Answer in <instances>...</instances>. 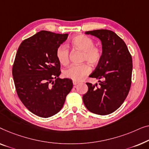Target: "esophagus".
<instances>
[{
	"mask_svg": "<svg viewBox=\"0 0 149 149\" xmlns=\"http://www.w3.org/2000/svg\"><path fill=\"white\" fill-rule=\"evenodd\" d=\"M79 84V82H78V81H73V84H74V86H76L77 84Z\"/></svg>",
	"mask_w": 149,
	"mask_h": 149,
	"instance_id": "esophagus-1",
	"label": "esophagus"
}]
</instances>
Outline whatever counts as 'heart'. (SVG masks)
Returning a JSON list of instances; mask_svg holds the SVG:
<instances>
[{"instance_id":"heart-1","label":"heart","mask_w":149,"mask_h":149,"mask_svg":"<svg viewBox=\"0 0 149 149\" xmlns=\"http://www.w3.org/2000/svg\"><path fill=\"white\" fill-rule=\"evenodd\" d=\"M70 44L75 49L83 52L82 61L88 62L91 65H96L102 58V51L99 47L95 46L93 38L84 34L74 36L71 39ZM56 58L63 65H66L70 62V51L65 45H61L56 51ZM91 69L88 64L72 65L64 71L66 77L75 81H81L86 75L91 73Z\"/></svg>"}]
</instances>
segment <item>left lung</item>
<instances>
[{
	"mask_svg": "<svg viewBox=\"0 0 149 149\" xmlns=\"http://www.w3.org/2000/svg\"><path fill=\"white\" fill-rule=\"evenodd\" d=\"M102 43V58L91 77L102 79L97 84L86 83L83 95L86 107L93 113L105 116L114 112L126 98L130 89L132 58L124 41L109 30L88 31Z\"/></svg>",
	"mask_w": 149,
	"mask_h": 149,
	"instance_id": "1",
	"label": "left lung"
}]
</instances>
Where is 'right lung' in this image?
<instances>
[{"mask_svg": "<svg viewBox=\"0 0 149 149\" xmlns=\"http://www.w3.org/2000/svg\"><path fill=\"white\" fill-rule=\"evenodd\" d=\"M68 36L42 30L24 40L17 52L12 70L17 93L25 107L39 117L57 113L72 89V80L58 77L61 65L56 56Z\"/></svg>", "mask_w": 149, "mask_h": 149, "instance_id": "right-lung-1", "label": "right lung"}]
</instances>
